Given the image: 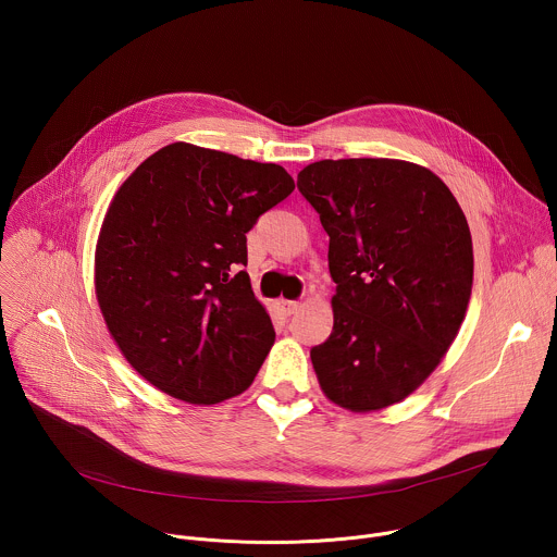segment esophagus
I'll return each instance as SVG.
<instances>
[{
	"label": "esophagus",
	"mask_w": 557,
	"mask_h": 557,
	"mask_svg": "<svg viewBox=\"0 0 557 557\" xmlns=\"http://www.w3.org/2000/svg\"><path fill=\"white\" fill-rule=\"evenodd\" d=\"M299 306H301L299 301H290V299H280V301H277L280 312H282V314H286V317H290L293 312H297V308H299Z\"/></svg>",
	"instance_id": "esophagus-1"
}]
</instances>
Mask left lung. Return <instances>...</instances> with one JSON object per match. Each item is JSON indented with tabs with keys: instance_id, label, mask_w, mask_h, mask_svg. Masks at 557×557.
I'll list each match as a JSON object with an SVG mask.
<instances>
[{
	"instance_id": "8db88e82",
	"label": "left lung",
	"mask_w": 557,
	"mask_h": 557,
	"mask_svg": "<svg viewBox=\"0 0 557 557\" xmlns=\"http://www.w3.org/2000/svg\"><path fill=\"white\" fill-rule=\"evenodd\" d=\"M326 228L333 333L310 350L326 399L376 412L410 396L441 363L473 282L467 218L428 168L339 158L297 174Z\"/></svg>"
}]
</instances>
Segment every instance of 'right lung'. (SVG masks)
<instances>
[{"mask_svg": "<svg viewBox=\"0 0 557 557\" xmlns=\"http://www.w3.org/2000/svg\"><path fill=\"white\" fill-rule=\"evenodd\" d=\"M295 183L275 163L172 143L114 194L95 251V290L127 363L194 406L243 394L275 331L253 295L247 233Z\"/></svg>", "mask_w": 557, "mask_h": 557, "instance_id": "obj_1", "label": "right lung"}]
</instances>
